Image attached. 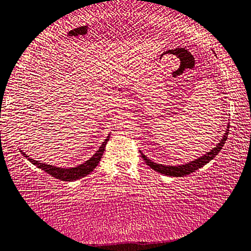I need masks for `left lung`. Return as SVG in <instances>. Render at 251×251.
Wrapping results in <instances>:
<instances>
[{"instance_id": "left-lung-1", "label": "left lung", "mask_w": 251, "mask_h": 251, "mask_svg": "<svg viewBox=\"0 0 251 251\" xmlns=\"http://www.w3.org/2000/svg\"><path fill=\"white\" fill-rule=\"evenodd\" d=\"M228 128H229V126H228ZM228 133H229V129H226L225 135H224V137L221 138V141L218 143L217 146L213 147L210 152L204 154L203 156L199 157V158H197V160L191 161L189 163H185V164L177 165V166L158 164V163H155L152 160H150V158H147L145 155L141 152V151L140 152H141L143 160L146 162V164L149 165L150 168H152L154 171H156V172L165 174V176H174V177L185 176H188V174L196 172L197 170L201 169L202 166L206 164V163H209L210 161L213 160V158L216 157V155H218V153L220 152V151L222 150V147H224V144L226 141V137H228Z\"/></svg>"}]
</instances>
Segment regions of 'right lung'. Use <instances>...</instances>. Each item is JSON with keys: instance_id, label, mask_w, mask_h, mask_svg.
<instances>
[{"instance_id": "1", "label": "right lung", "mask_w": 251, "mask_h": 251, "mask_svg": "<svg viewBox=\"0 0 251 251\" xmlns=\"http://www.w3.org/2000/svg\"><path fill=\"white\" fill-rule=\"evenodd\" d=\"M109 136L110 135L107 136L106 140L102 142V144L100 145V147H99V150L89 158L88 161H86L85 163H82V164H80V165L75 166V168H69V169L57 168V166L46 164V163H41L40 161H35V160H33V158L29 157V155L23 153L22 151H20V152L22 153L23 156L27 158V161H30L33 165L38 166L39 169L45 171L46 173L50 174L51 176L58 178V180L66 181V182L75 181V180H78V178H81L83 176H88V174L93 172L95 168L98 165V163H99V161H100L102 154H104L105 147H106L107 142H108V140H109Z\"/></svg>"}]
</instances>
